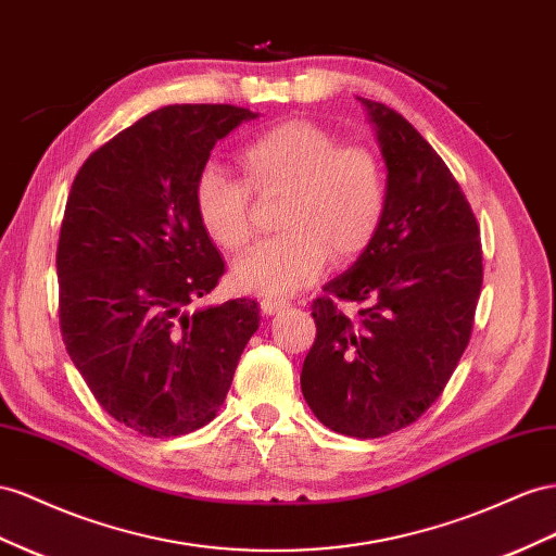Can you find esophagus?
Here are the masks:
<instances>
[{"label":"esophagus","mask_w":556,"mask_h":556,"mask_svg":"<svg viewBox=\"0 0 556 556\" xmlns=\"http://www.w3.org/2000/svg\"><path fill=\"white\" fill-rule=\"evenodd\" d=\"M288 306H290V302H285V299H271V296L262 299V311H264L266 315H274V313H278V311H282V308H288Z\"/></svg>","instance_id":"34e87169"}]
</instances>
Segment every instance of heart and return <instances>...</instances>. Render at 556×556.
<instances>
[{"label": "heart", "instance_id": "1", "mask_svg": "<svg viewBox=\"0 0 556 556\" xmlns=\"http://www.w3.org/2000/svg\"><path fill=\"white\" fill-rule=\"evenodd\" d=\"M243 179L205 166L193 187L203 229L224 250L252 236L250 189L285 191L276 215L282 231L233 262L231 278L254 294H290L334 262L363 254L381 229L388 182L381 159L363 144H341L311 122H288L257 135L241 152Z\"/></svg>", "mask_w": 556, "mask_h": 556}]
</instances>
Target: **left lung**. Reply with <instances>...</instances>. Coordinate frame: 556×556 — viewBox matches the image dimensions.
<instances>
[{"instance_id": "obj_1", "label": "left lung", "mask_w": 556, "mask_h": 556, "mask_svg": "<svg viewBox=\"0 0 556 556\" xmlns=\"http://www.w3.org/2000/svg\"><path fill=\"white\" fill-rule=\"evenodd\" d=\"M388 170L381 229L313 302L302 393L329 430L374 440L418 421L468 349L484 266L456 177L407 118L357 98ZM365 303L355 319L333 304Z\"/></svg>"}]
</instances>
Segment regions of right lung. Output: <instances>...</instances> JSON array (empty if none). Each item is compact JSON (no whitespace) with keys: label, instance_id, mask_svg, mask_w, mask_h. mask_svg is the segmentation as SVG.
I'll return each mask as SVG.
<instances>
[{"label":"right lung","instance_id":"1","mask_svg":"<svg viewBox=\"0 0 556 556\" xmlns=\"http://www.w3.org/2000/svg\"><path fill=\"white\" fill-rule=\"evenodd\" d=\"M250 118L233 104H168L72 182L55 254L60 332L100 407L144 438L213 421L260 327L252 299L189 311L224 276L193 187L213 147Z\"/></svg>","mask_w":556,"mask_h":556}]
</instances>
